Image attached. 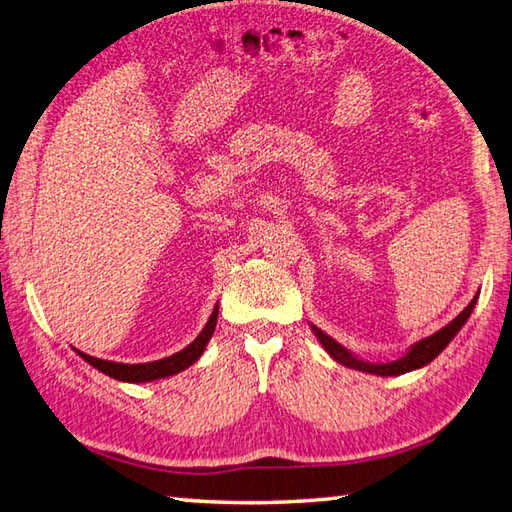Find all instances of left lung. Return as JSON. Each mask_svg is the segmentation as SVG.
I'll use <instances>...</instances> for the list:
<instances>
[{"label":"left lung","mask_w":512,"mask_h":512,"mask_svg":"<svg viewBox=\"0 0 512 512\" xmlns=\"http://www.w3.org/2000/svg\"><path fill=\"white\" fill-rule=\"evenodd\" d=\"M475 304H477V295L472 297V302L450 324H445L443 329L432 333V336L414 342L410 351H407L403 358L392 360V362H365V360L353 356L349 349L342 347L340 342H336L331 336H327V333L315 327V324H311V331L315 333V338L320 340L324 351H327L333 360L340 362V365H345L349 369L365 371V374H376V376H401V374H407V371H414V369L430 365V362L450 345L452 338L461 331L463 324L468 322L472 309H475Z\"/></svg>","instance_id":"obj_1"}]
</instances>
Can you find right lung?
<instances>
[{
	"label": "right lung",
	"mask_w": 512,
	"mask_h": 512,
	"mask_svg": "<svg viewBox=\"0 0 512 512\" xmlns=\"http://www.w3.org/2000/svg\"><path fill=\"white\" fill-rule=\"evenodd\" d=\"M217 315H219V306L212 309V315L208 318L206 327L201 329L199 336L194 338L188 347L172 353V356H167V358L154 360V362H138V365H127V362H111V360L87 356V353H82L78 349H76V353L82 360L89 362L91 367L102 371V374H107L109 378L123 380V383H152V380L179 374V371L188 369L190 365H194V362L201 358V353L206 351L212 333H215Z\"/></svg>",
	"instance_id": "right-lung-1"
}]
</instances>
